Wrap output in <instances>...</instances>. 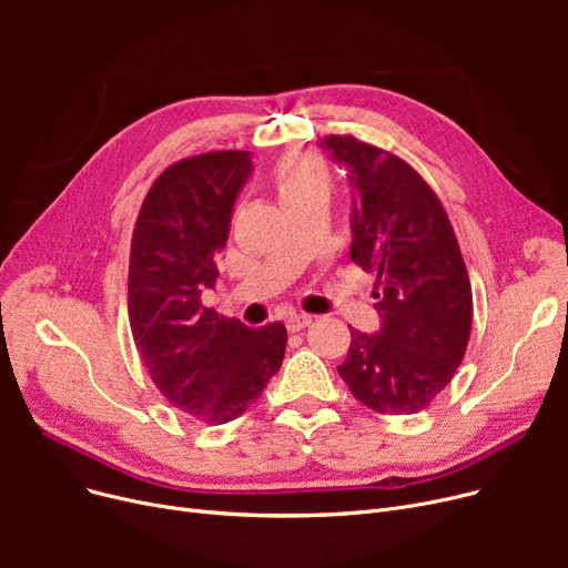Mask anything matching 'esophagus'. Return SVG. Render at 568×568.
Instances as JSON below:
<instances>
[{
    "instance_id": "34e87169",
    "label": "esophagus",
    "mask_w": 568,
    "mask_h": 568,
    "mask_svg": "<svg viewBox=\"0 0 568 568\" xmlns=\"http://www.w3.org/2000/svg\"><path fill=\"white\" fill-rule=\"evenodd\" d=\"M311 324H313L311 315H292V317L285 320V326H287L290 334L302 332V329H306V326H311Z\"/></svg>"
}]
</instances>
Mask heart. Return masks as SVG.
<instances>
[{"label": "heart", "instance_id": "obj_1", "mask_svg": "<svg viewBox=\"0 0 568 568\" xmlns=\"http://www.w3.org/2000/svg\"><path fill=\"white\" fill-rule=\"evenodd\" d=\"M272 179L285 209L308 200H326L332 191L329 170L308 152L285 154L276 163Z\"/></svg>", "mask_w": 568, "mask_h": 568}]
</instances>
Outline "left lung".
Here are the masks:
<instances>
[{
    "label": "left lung",
    "mask_w": 568,
    "mask_h": 568,
    "mask_svg": "<svg viewBox=\"0 0 568 568\" xmlns=\"http://www.w3.org/2000/svg\"><path fill=\"white\" fill-rule=\"evenodd\" d=\"M356 193L349 257L375 274L379 334L352 329L338 375L379 414H416L449 384L471 332V285L449 216L400 156L354 135L322 142Z\"/></svg>",
    "instance_id": "1"
}]
</instances>
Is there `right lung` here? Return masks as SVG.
I'll list each match as a JSON object with an SVG mask.
<instances>
[{
    "instance_id": "right-lung-1",
    "label": "right lung",
    "mask_w": 568,
    "mask_h": 568,
    "mask_svg": "<svg viewBox=\"0 0 568 568\" xmlns=\"http://www.w3.org/2000/svg\"><path fill=\"white\" fill-rule=\"evenodd\" d=\"M251 168L239 149L172 163L146 191L131 239L129 322L140 359L172 407L212 426L260 398L287 345L281 322L248 329L202 304Z\"/></svg>"
}]
</instances>
